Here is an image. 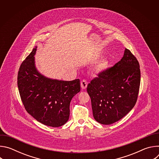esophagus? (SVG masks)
<instances>
[{"label":"esophagus","instance_id":"obj_1","mask_svg":"<svg viewBox=\"0 0 159 159\" xmlns=\"http://www.w3.org/2000/svg\"><path fill=\"white\" fill-rule=\"evenodd\" d=\"M80 85H81V87L82 89H85L87 86V82L85 80H82L80 82Z\"/></svg>","mask_w":159,"mask_h":159}]
</instances>
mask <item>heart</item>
I'll use <instances>...</instances> for the list:
<instances>
[{
  "mask_svg": "<svg viewBox=\"0 0 159 159\" xmlns=\"http://www.w3.org/2000/svg\"><path fill=\"white\" fill-rule=\"evenodd\" d=\"M100 56L96 57L97 58H99ZM110 67V62L107 58L101 59L93 68V72L96 74H99L106 72Z\"/></svg>",
  "mask_w": 159,
  "mask_h": 159,
  "instance_id": "heart-1",
  "label": "heart"
}]
</instances>
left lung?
Here are the masks:
<instances>
[{"mask_svg":"<svg viewBox=\"0 0 159 159\" xmlns=\"http://www.w3.org/2000/svg\"><path fill=\"white\" fill-rule=\"evenodd\" d=\"M140 84L139 63L126 48L120 61L87 85L96 121L111 125L126 116L137 102Z\"/></svg>","mask_w":159,"mask_h":159,"instance_id":"1","label":"left lung"}]
</instances>
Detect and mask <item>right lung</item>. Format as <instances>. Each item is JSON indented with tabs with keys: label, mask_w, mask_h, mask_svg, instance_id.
Returning a JSON list of instances; mask_svg holds the SVG:
<instances>
[{
	"label": "right lung",
	"mask_w": 159,
	"mask_h": 159,
	"mask_svg": "<svg viewBox=\"0 0 159 159\" xmlns=\"http://www.w3.org/2000/svg\"><path fill=\"white\" fill-rule=\"evenodd\" d=\"M36 48L19 68V94L26 110L34 119L44 125L59 127L69 120L70 101L80 90V80H59L42 75L35 65Z\"/></svg>",
	"instance_id": "right-lung-1"
}]
</instances>
